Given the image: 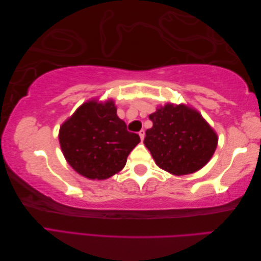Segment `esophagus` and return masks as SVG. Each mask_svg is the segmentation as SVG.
Segmentation results:
<instances>
[{
    "instance_id": "34e87169",
    "label": "esophagus",
    "mask_w": 261,
    "mask_h": 261,
    "mask_svg": "<svg viewBox=\"0 0 261 261\" xmlns=\"http://www.w3.org/2000/svg\"><path fill=\"white\" fill-rule=\"evenodd\" d=\"M145 135H146V134H145V130H140V131H139V136H140V139H141V140L145 139Z\"/></svg>"
}]
</instances>
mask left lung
Wrapping results in <instances>:
<instances>
[{"instance_id":"8db88e82","label":"left lung","mask_w":261,"mask_h":261,"mask_svg":"<svg viewBox=\"0 0 261 261\" xmlns=\"http://www.w3.org/2000/svg\"><path fill=\"white\" fill-rule=\"evenodd\" d=\"M152 127L143 140L160 168L187 175L204 167L218 146V136L196 110L168 103L149 115Z\"/></svg>"}]
</instances>
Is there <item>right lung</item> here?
<instances>
[{
    "instance_id": "1",
    "label": "right lung",
    "mask_w": 261,
    "mask_h": 261,
    "mask_svg": "<svg viewBox=\"0 0 261 261\" xmlns=\"http://www.w3.org/2000/svg\"><path fill=\"white\" fill-rule=\"evenodd\" d=\"M140 137L126 130L113 101H88L65 121L59 143L67 163L90 179H107L123 169Z\"/></svg>"
}]
</instances>
